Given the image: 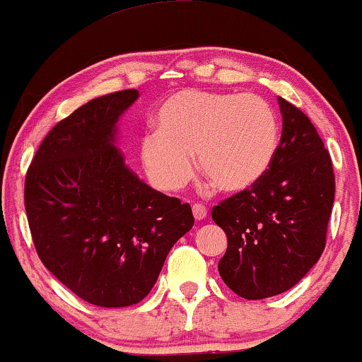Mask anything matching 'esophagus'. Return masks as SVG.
<instances>
[{
    "mask_svg": "<svg viewBox=\"0 0 362 362\" xmlns=\"http://www.w3.org/2000/svg\"><path fill=\"white\" fill-rule=\"evenodd\" d=\"M192 213H194V218L197 219V221H202V219H206L207 209H206V206H202V204H194Z\"/></svg>",
    "mask_w": 362,
    "mask_h": 362,
    "instance_id": "34e87169",
    "label": "esophagus"
}]
</instances>
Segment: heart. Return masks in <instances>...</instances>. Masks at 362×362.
I'll return each instance as SVG.
<instances>
[{"mask_svg": "<svg viewBox=\"0 0 362 362\" xmlns=\"http://www.w3.org/2000/svg\"><path fill=\"white\" fill-rule=\"evenodd\" d=\"M156 131L141 139L149 178L163 190H178L201 175L221 192H242L271 167L279 144L272 105L255 93L182 90L156 112Z\"/></svg>", "mask_w": 362, "mask_h": 362, "instance_id": "b5f03b06", "label": "heart"}]
</instances>
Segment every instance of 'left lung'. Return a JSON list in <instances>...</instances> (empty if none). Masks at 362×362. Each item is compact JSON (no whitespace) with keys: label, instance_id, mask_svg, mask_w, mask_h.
I'll list each match as a JSON object with an SVG mask.
<instances>
[{"label":"left lung","instance_id":"8db88e82","mask_svg":"<svg viewBox=\"0 0 362 362\" xmlns=\"http://www.w3.org/2000/svg\"><path fill=\"white\" fill-rule=\"evenodd\" d=\"M282 134L271 167L250 189L213 207L228 236L219 276L245 300L298 284L323 253L335 197L332 160L308 115L277 98Z\"/></svg>","mask_w":362,"mask_h":362}]
</instances>
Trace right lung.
Listing matches in <instances>:
<instances>
[{"label": "right lung", "mask_w": 362, "mask_h": 362, "mask_svg": "<svg viewBox=\"0 0 362 362\" xmlns=\"http://www.w3.org/2000/svg\"><path fill=\"white\" fill-rule=\"evenodd\" d=\"M138 90L93 98L45 136L25 178L37 255L81 300L122 308L148 296L190 206L151 189L115 146L117 120Z\"/></svg>", "instance_id": "obj_1"}]
</instances>
